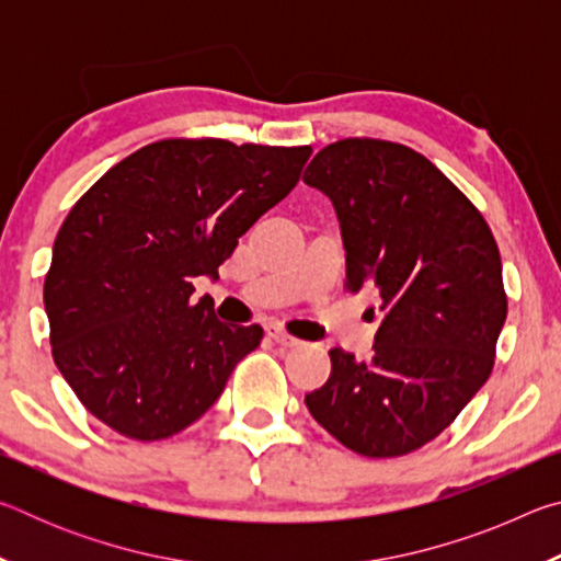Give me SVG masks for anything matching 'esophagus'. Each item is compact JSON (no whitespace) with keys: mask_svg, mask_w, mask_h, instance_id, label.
<instances>
[{"mask_svg":"<svg viewBox=\"0 0 561 561\" xmlns=\"http://www.w3.org/2000/svg\"><path fill=\"white\" fill-rule=\"evenodd\" d=\"M267 336L272 339V341H277L279 346H287V348H294V346H299L301 341L299 339H294L289 331H284L279 324H270L267 327Z\"/></svg>","mask_w":561,"mask_h":561,"instance_id":"34e87169","label":"esophagus"}]
</instances>
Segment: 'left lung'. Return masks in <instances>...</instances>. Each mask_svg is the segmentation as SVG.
<instances>
[{
  "instance_id": "8db88e82",
  "label": "left lung",
  "mask_w": 561,
  "mask_h": 561,
  "mask_svg": "<svg viewBox=\"0 0 561 561\" xmlns=\"http://www.w3.org/2000/svg\"><path fill=\"white\" fill-rule=\"evenodd\" d=\"M304 183L334 203L344 287L376 291L383 314L374 356L331 348L329 381L304 403L348 450L408 455L448 428L495 366L507 319L497 242L428 158L391 140H336Z\"/></svg>"
}]
</instances>
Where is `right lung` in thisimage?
<instances>
[{
  "label": "right lung",
  "mask_w": 561,
  "mask_h": 561,
  "mask_svg": "<svg viewBox=\"0 0 561 561\" xmlns=\"http://www.w3.org/2000/svg\"><path fill=\"white\" fill-rule=\"evenodd\" d=\"M311 146L165 138L99 178L66 215L44 279L54 364L91 415L133 440L195 423L260 324H222L195 277L299 183Z\"/></svg>",
  "instance_id": "obj_1"
}]
</instances>
